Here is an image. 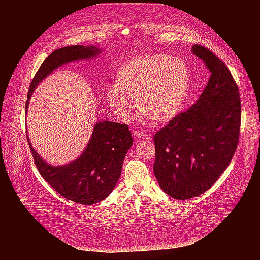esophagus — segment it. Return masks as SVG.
<instances>
[{
    "label": "esophagus",
    "mask_w": 260,
    "mask_h": 260,
    "mask_svg": "<svg viewBox=\"0 0 260 260\" xmlns=\"http://www.w3.org/2000/svg\"><path fill=\"white\" fill-rule=\"evenodd\" d=\"M133 137H135L137 140H144V139H146L147 138V136L145 135L144 132H142V131H139V130H133Z\"/></svg>",
    "instance_id": "obj_1"
}]
</instances>
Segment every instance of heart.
Instances as JSON below:
<instances>
[{
    "label": "heart",
    "instance_id": "1",
    "mask_svg": "<svg viewBox=\"0 0 260 260\" xmlns=\"http://www.w3.org/2000/svg\"><path fill=\"white\" fill-rule=\"evenodd\" d=\"M190 73L184 61L164 54L144 55L117 68L115 85L107 90L114 111L128 116L131 100L147 120L168 123L182 111L188 95Z\"/></svg>",
    "mask_w": 260,
    "mask_h": 260
}]
</instances>
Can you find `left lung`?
Wrapping results in <instances>:
<instances>
[{"mask_svg":"<svg viewBox=\"0 0 260 260\" xmlns=\"http://www.w3.org/2000/svg\"><path fill=\"white\" fill-rule=\"evenodd\" d=\"M195 56L210 78L199 100L155 133L154 175L161 190L187 200L214 185L237 151L241 98L229 68L209 49L195 44Z\"/></svg>","mask_w":260,"mask_h":260,"instance_id":"left-lung-1","label":"left lung"}]
</instances>
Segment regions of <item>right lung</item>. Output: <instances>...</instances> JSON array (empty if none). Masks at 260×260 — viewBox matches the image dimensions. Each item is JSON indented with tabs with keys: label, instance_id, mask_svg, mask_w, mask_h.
Instances as JSON below:
<instances>
[{
	"label": "right lung",
	"instance_id": "add662e5",
	"mask_svg": "<svg viewBox=\"0 0 260 260\" xmlns=\"http://www.w3.org/2000/svg\"><path fill=\"white\" fill-rule=\"evenodd\" d=\"M100 52L92 45H70L50 54L30 83L26 114L36 86L53 70L70 61L95 57ZM28 143L39 172L55 191L75 203L92 205L106 199L114 190L121 175L124 156L133 140L127 124L113 121L98 122L88 146L79 158L57 167L46 164L31 146L29 139Z\"/></svg>",
	"mask_w": 260,
	"mask_h": 260
}]
</instances>
